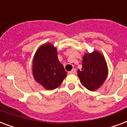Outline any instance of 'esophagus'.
I'll list each match as a JSON object with an SVG mask.
<instances>
[{
	"label": "esophagus",
	"instance_id": "obj_1",
	"mask_svg": "<svg viewBox=\"0 0 127 127\" xmlns=\"http://www.w3.org/2000/svg\"><path fill=\"white\" fill-rule=\"evenodd\" d=\"M76 72V69H75V68H73V69H72L71 71H70V72H69V73H70V74H75Z\"/></svg>",
	"mask_w": 127,
	"mask_h": 127
}]
</instances>
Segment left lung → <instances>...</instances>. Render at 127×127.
<instances>
[{
    "label": "left lung",
    "instance_id": "8db88e82",
    "mask_svg": "<svg viewBox=\"0 0 127 127\" xmlns=\"http://www.w3.org/2000/svg\"><path fill=\"white\" fill-rule=\"evenodd\" d=\"M82 66L81 70H78L81 84L89 91H95L104 83L108 74L104 57L96 51L86 54Z\"/></svg>",
    "mask_w": 127,
    "mask_h": 127
}]
</instances>
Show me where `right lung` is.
Masks as SVG:
<instances>
[{
	"label": "right lung",
	"mask_w": 127,
	"mask_h": 127,
	"mask_svg": "<svg viewBox=\"0 0 127 127\" xmlns=\"http://www.w3.org/2000/svg\"><path fill=\"white\" fill-rule=\"evenodd\" d=\"M34 78L48 90L61 85L67 72L58 59L57 49L50 43L38 48L33 59Z\"/></svg>",
	"instance_id": "1"
}]
</instances>
